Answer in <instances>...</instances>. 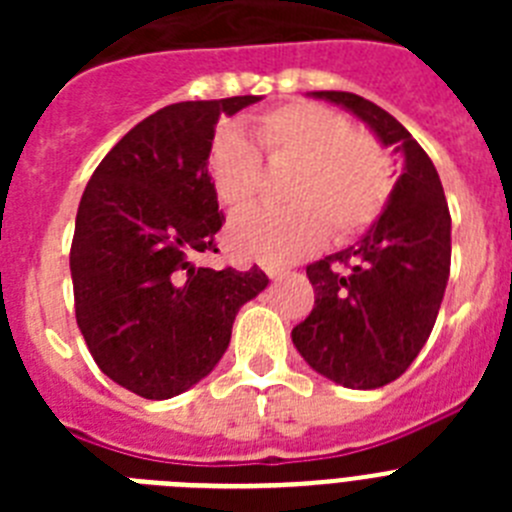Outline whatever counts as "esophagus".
<instances>
[{
    "instance_id": "1",
    "label": "esophagus",
    "mask_w": 512,
    "mask_h": 512,
    "mask_svg": "<svg viewBox=\"0 0 512 512\" xmlns=\"http://www.w3.org/2000/svg\"><path fill=\"white\" fill-rule=\"evenodd\" d=\"M264 271L269 274V279H279L284 274V269H277V266H264Z\"/></svg>"
}]
</instances>
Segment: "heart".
I'll list each match as a JSON object with an SVG mask.
<instances>
[{"instance_id":"obj_1","label":"heart","mask_w":512,"mask_h":512,"mask_svg":"<svg viewBox=\"0 0 512 512\" xmlns=\"http://www.w3.org/2000/svg\"><path fill=\"white\" fill-rule=\"evenodd\" d=\"M251 128L271 164H295V174L284 192L289 207H253L230 220L228 243L243 259L289 264L323 246L328 235L348 241L390 200V158L341 112L300 99L261 112ZM259 151L235 130L212 140L207 171L220 205L241 210L256 197Z\"/></svg>"}]
</instances>
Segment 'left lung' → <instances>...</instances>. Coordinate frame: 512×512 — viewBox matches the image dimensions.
Returning <instances> with one entry per match:
<instances>
[{"label":"left lung","mask_w":512,"mask_h":512,"mask_svg":"<svg viewBox=\"0 0 512 512\" xmlns=\"http://www.w3.org/2000/svg\"><path fill=\"white\" fill-rule=\"evenodd\" d=\"M354 112L402 156L387 207L354 246L307 266L315 307L292 343L330 382L377 390L400 377L431 336L451 269V215L441 179L400 122L351 92H312Z\"/></svg>","instance_id":"left-lung-1"}]
</instances>
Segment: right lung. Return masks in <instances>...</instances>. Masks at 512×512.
<instances>
[{"label": "right lung", "instance_id": "add662e5", "mask_svg": "<svg viewBox=\"0 0 512 512\" xmlns=\"http://www.w3.org/2000/svg\"><path fill=\"white\" fill-rule=\"evenodd\" d=\"M261 97L179 102L122 135L94 169L71 243L76 323L112 382L169 400L223 359L233 320L266 289L248 271L197 266L217 253V210L207 171L220 115Z\"/></svg>", "mask_w": 512, "mask_h": 512}]
</instances>
